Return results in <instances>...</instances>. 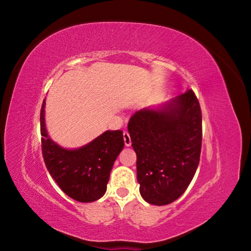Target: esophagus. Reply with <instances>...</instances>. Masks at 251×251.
I'll return each mask as SVG.
<instances>
[{"instance_id": "34e87169", "label": "esophagus", "mask_w": 251, "mask_h": 251, "mask_svg": "<svg viewBox=\"0 0 251 251\" xmlns=\"http://www.w3.org/2000/svg\"><path fill=\"white\" fill-rule=\"evenodd\" d=\"M124 140H125V144L126 147H130L131 146V137H130V134H128L127 132H125L124 133Z\"/></svg>"}]
</instances>
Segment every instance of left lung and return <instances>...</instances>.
I'll return each instance as SVG.
<instances>
[{
    "label": "left lung",
    "mask_w": 251,
    "mask_h": 251,
    "mask_svg": "<svg viewBox=\"0 0 251 251\" xmlns=\"http://www.w3.org/2000/svg\"><path fill=\"white\" fill-rule=\"evenodd\" d=\"M127 130L142 198L158 206L177 200L200 161L202 115L195 93L187 90L157 108L136 111Z\"/></svg>",
    "instance_id": "8db88e82"
}]
</instances>
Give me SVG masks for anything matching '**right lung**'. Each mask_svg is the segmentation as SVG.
I'll return each instance as SVG.
<instances>
[{
    "label": "right lung",
    "mask_w": 251,
    "mask_h": 251,
    "mask_svg": "<svg viewBox=\"0 0 251 251\" xmlns=\"http://www.w3.org/2000/svg\"><path fill=\"white\" fill-rule=\"evenodd\" d=\"M41 110L42 151L46 168L60 189L78 202H94L107 192L110 173L125 147L123 131H105L78 149H66L53 141Z\"/></svg>",
    "instance_id": "1"
}]
</instances>
